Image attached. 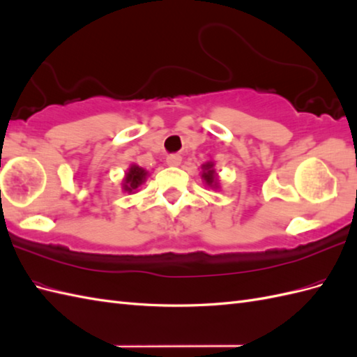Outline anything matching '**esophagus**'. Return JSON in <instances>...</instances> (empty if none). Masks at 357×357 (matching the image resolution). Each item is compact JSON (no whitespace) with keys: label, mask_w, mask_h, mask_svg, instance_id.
Here are the masks:
<instances>
[{"label":"esophagus","mask_w":357,"mask_h":357,"mask_svg":"<svg viewBox=\"0 0 357 357\" xmlns=\"http://www.w3.org/2000/svg\"><path fill=\"white\" fill-rule=\"evenodd\" d=\"M167 164L169 167H177L181 164V156L180 155H168L167 156Z\"/></svg>","instance_id":"34e87169"}]
</instances>
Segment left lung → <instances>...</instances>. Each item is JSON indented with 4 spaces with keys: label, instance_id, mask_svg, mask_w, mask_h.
<instances>
[{
    "label": "left lung",
    "instance_id": "8db88e82",
    "mask_svg": "<svg viewBox=\"0 0 357 357\" xmlns=\"http://www.w3.org/2000/svg\"><path fill=\"white\" fill-rule=\"evenodd\" d=\"M202 178L205 181V185L213 188V189H218L219 188V183H218V174H215L214 171V164L213 162H207V164H204L202 167Z\"/></svg>",
    "mask_w": 357,
    "mask_h": 357
}]
</instances>
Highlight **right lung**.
Masks as SVG:
<instances>
[{
	"label": "right lung",
	"instance_id": "obj_1",
	"mask_svg": "<svg viewBox=\"0 0 357 357\" xmlns=\"http://www.w3.org/2000/svg\"><path fill=\"white\" fill-rule=\"evenodd\" d=\"M146 177H147V171L142 167L132 164L131 167H129L128 172L125 174L123 183H122L123 190L128 192V193L135 192L138 189V186H142L143 183L146 181Z\"/></svg>",
	"mask_w": 357,
	"mask_h": 357
}]
</instances>
